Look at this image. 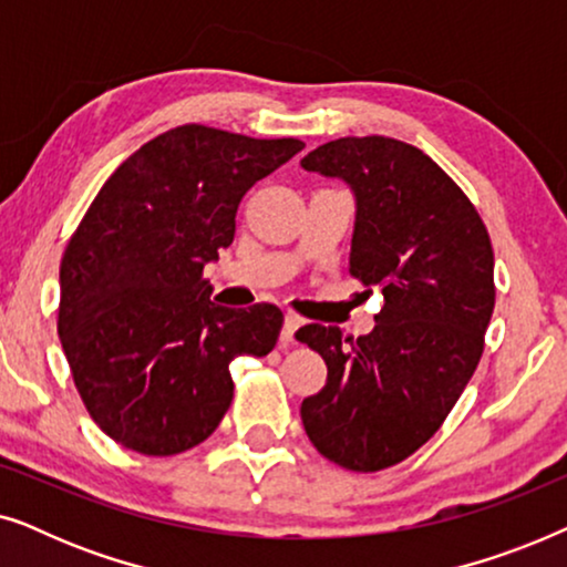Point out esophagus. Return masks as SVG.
<instances>
[{
    "label": "esophagus",
    "mask_w": 567,
    "mask_h": 567,
    "mask_svg": "<svg viewBox=\"0 0 567 567\" xmlns=\"http://www.w3.org/2000/svg\"><path fill=\"white\" fill-rule=\"evenodd\" d=\"M299 324H301V320H299L297 315H286V317H284V328H281V343H284V346L291 343L293 332L299 330Z\"/></svg>",
    "instance_id": "obj_1"
}]
</instances>
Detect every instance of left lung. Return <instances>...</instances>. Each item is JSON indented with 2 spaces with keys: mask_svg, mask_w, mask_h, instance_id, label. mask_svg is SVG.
I'll list each match as a JSON object with an SVG mask.
<instances>
[{
  "mask_svg": "<svg viewBox=\"0 0 567 567\" xmlns=\"http://www.w3.org/2000/svg\"><path fill=\"white\" fill-rule=\"evenodd\" d=\"M301 165L351 183L359 212L348 274L384 297L369 336L297 330L328 367L301 421L324 460L379 472L441 429L475 374L495 307L491 235L467 193L413 144L346 136Z\"/></svg>",
  "mask_w": 567,
  "mask_h": 567,
  "instance_id": "obj_1",
  "label": "left lung"
}]
</instances>
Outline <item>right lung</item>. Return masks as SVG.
Returning <instances> with one entry per match:
<instances>
[{
	"label": "right lung",
	"mask_w": 567,
	"mask_h": 567,
	"mask_svg": "<svg viewBox=\"0 0 567 567\" xmlns=\"http://www.w3.org/2000/svg\"><path fill=\"white\" fill-rule=\"evenodd\" d=\"M305 150L185 123L154 136L84 212L61 258L59 338L100 431L173 456L216 431L235 398L229 363L268 355L284 312L208 299V260L237 231L239 200Z\"/></svg>",
	"instance_id": "obj_1"
}]
</instances>
